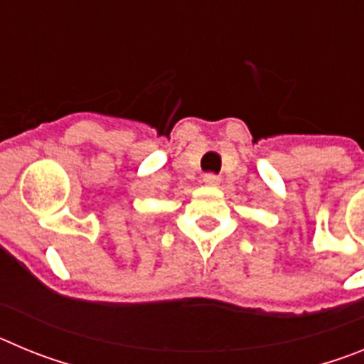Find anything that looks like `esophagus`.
<instances>
[{
	"label": "esophagus",
	"mask_w": 364,
	"mask_h": 364,
	"mask_svg": "<svg viewBox=\"0 0 364 364\" xmlns=\"http://www.w3.org/2000/svg\"><path fill=\"white\" fill-rule=\"evenodd\" d=\"M204 184L205 186H218L220 184V176L215 175V173H205L204 175Z\"/></svg>",
	"instance_id": "34e87169"
}]
</instances>
